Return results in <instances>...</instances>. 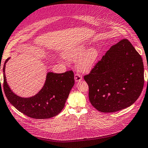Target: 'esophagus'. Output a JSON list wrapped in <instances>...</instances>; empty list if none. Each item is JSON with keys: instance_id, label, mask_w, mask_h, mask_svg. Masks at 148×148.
Masks as SVG:
<instances>
[{"instance_id": "34e87169", "label": "esophagus", "mask_w": 148, "mask_h": 148, "mask_svg": "<svg viewBox=\"0 0 148 148\" xmlns=\"http://www.w3.org/2000/svg\"><path fill=\"white\" fill-rule=\"evenodd\" d=\"M74 79H75V81L76 82H79L80 81L82 80L81 75L79 74H75V75H74Z\"/></svg>"}]
</instances>
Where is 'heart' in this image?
Returning <instances> with one entry per match:
<instances>
[{
	"instance_id": "b5f03b06",
	"label": "heart",
	"mask_w": 148,
	"mask_h": 148,
	"mask_svg": "<svg viewBox=\"0 0 148 148\" xmlns=\"http://www.w3.org/2000/svg\"><path fill=\"white\" fill-rule=\"evenodd\" d=\"M63 57L68 60H77L75 67L82 73H87L94 68L99 56L97 48L92 47L88 49V45L81 44L66 50L63 53Z\"/></svg>"
}]
</instances>
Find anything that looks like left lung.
<instances>
[{
    "label": "left lung",
    "mask_w": 148,
    "mask_h": 148,
    "mask_svg": "<svg viewBox=\"0 0 148 148\" xmlns=\"http://www.w3.org/2000/svg\"><path fill=\"white\" fill-rule=\"evenodd\" d=\"M84 78L89 86V99L96 109L104 113L121 110L131 106L142 92V57L123 39L106 51Z\"/></svg>",
    "instance_id": "1"
}]
</instances>
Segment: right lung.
<instances>
[{
	"label": "right lung",
	"instance_id": "obj_1",
	"mask_svg": "<svg viewBox=\"0 0 148 148\" xmlns=\"http://www.w3.org/2000/svg\"><path fill=\"white\" fill-rule=\"evenodd\" d=\"M5 62L3 67L4 90L8 101L23 114L36 119H50L57 115L65 103L74 85V73L72 71L56 74L49 72L42 88L31 97H21L14 92L7 82Z\"/></svg>",
	"mask_w": 148,
	"mask_h": 148
}]
</instances>
